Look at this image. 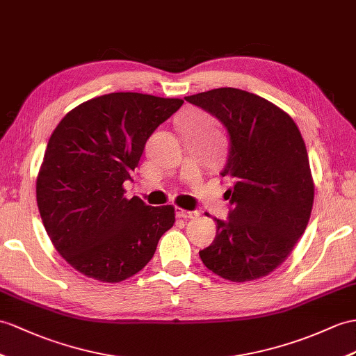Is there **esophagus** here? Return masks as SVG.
Instances as JSON below:
<instances>
[{
	"mask_svg": "<svg viewBox=\"0 0 356 356\" xmlns=\"http://www.w3.org/2000/svg\"><path fill=\"white\" fill-rule=\"evenodd\" d=\"M175 214H177V218H181V219H196L199 216V211H196V210L188 211V210H183V208H177Z\"/></svg>",
	"mask_w": 356,
	"mask_h": 356,
	"instance_id": "34e87169",
	"label": "esophagus"
}]
</instances>
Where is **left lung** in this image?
<instances>
[{"instance_id": "1", "label": "left lung", "mask_w": 356, "mask_h": 356, "mask_svg": "<svg viewBox=\"0 0 356 356\" xmlns=\"http://www.w3.org/2000/svg\"><path fill=\"white\" fill-rule=\"evenodd\" d=\"M227 129L229 151L220 175L232 208L216 219L213 243L199 250L207 268L246 282L273 272L305 232L314 201L305 142L294 120L272 102L234 88L186 97Z\"/></svg>"}]
</instances>
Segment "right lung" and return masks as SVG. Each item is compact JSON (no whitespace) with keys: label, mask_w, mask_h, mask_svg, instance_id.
<instances>
[{"label":"right lung","mask_w":356,"mask_h":356,"mask_svg":"<svg viewBox=\"0 0 356 356\" xmlns=\"http://www.w3.org/2000/svg\"><path fill=\"white\" fill-rule=\"evenodd\" d=\"M183 99L116 92L86 101L60 120L39 170V213L57 252L75 270L120 282L151 261L175 222L173 207L124 196L151 134Z\"/></svg>","instance_id":"1"}]
</instances>
